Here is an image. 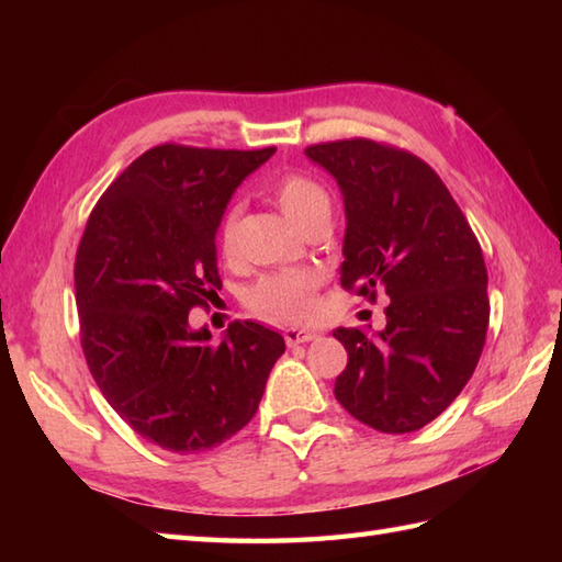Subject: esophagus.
I'll list each match as a JSON object with an SVG mask.
<instances>
[{
	"label": "esophagus",
	"mask_w": 562,
	"mask_h": 562,
	"mask_svg": "<svg viewBox=\"0 0 562 562\" xmlns=\"http://www.w3.org/2000/svg\"><path fill=\"white\" fill-rule=\"evenodd\" d=\"M316 338H321V333L308 330V328H288V330H284V342H288V345H302V342L316 340Z\"/></svg>",
	"instance_id": "obj_1"
}]
</instances>
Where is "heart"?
<instances>
[{
  "label": "heart",
  "mask_w": 562,
  "mask_h": 562,
  "mask_svg": "<svg viewBox=\"0 0 562 562\" xmlns=\"http://www.w3.org/2000/svg\"><path fill=\"white\" fill-rule=\"evenodd\" d=\"M272 195L292 224L308 226L318 220H330V195L314 178L304 173H284L272 183ZM236 232V212H226L220 224V246L232 254ZM321 274L312 270H282L266 274L248 292V306L262 316L280 321H304L314 314V292Z\"/></svg>",
  "instance_id": "obj_1"
}]
</instances>
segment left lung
Segmentation results:
<instances>
[{
	"mask_svg": "<svg viewBox=\"0 0 562 562\" xmlns=\"http://www.w3.org/2000/svg\"><path fill=\"white\" fill-rule=\"evenodd\" d=\"M304 154L342 193L340 284L391 300L384 330H333L348 350L336 398L379 432H415L449 408L481 360L491 318L481 244L415 154L360 137Z\"/></svg>",
	"mask_w": 562,
	"mask_h": 562,
	"instance_id": "obj_1",
	"label": "left lung"
}]
</instances>
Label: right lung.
I'll return each instance as SVG.
<instances>
[{"mask_svg": "<svg viewBox=\"0 0 562 562\" xmlns=\"http://www.w3.org/2000/svg\"><path fill=\"white\" fill-rule=\"evenodd\" d=\"M274 147L159 145L93 207L75 262L81 348L111 408L173 453L222 445L250 423L284 338L234 321L220 345L188 314L217 296V229L234 190Z\"/></svg>", "mask_w": 562, "mask_h": 562, "instance_id": "add662e5", "label": "right lung"}]
</instances>
